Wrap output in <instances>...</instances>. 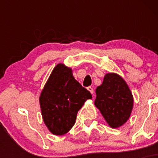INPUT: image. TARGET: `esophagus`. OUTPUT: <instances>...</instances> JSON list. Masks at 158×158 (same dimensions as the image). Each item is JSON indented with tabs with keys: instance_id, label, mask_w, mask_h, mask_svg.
Wrapping results in <instances>:
<instances>
[{
	"instance_id": "34e87169",
	"label": "esophagus",
	"mask_w": 158,
	"mask_h": 158,
	"mask_svg": "<svg viewBox=\"0 0 158 158\" xmlns=\"http://www.w3.org/2000/svg\"><path fill=\"white\" fill-rule=\"evenodd\" d=\"M88 90H89V91L90 92V94H94V89H93V88H91V87H88Z\"/></svg>"
}]
</instances>
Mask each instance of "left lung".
I'll use <instances>...</instances> for the list:
<instances>
[{"mask_svg": "<svg viewBox=\"0 0 158 158\" xmlns=\"http://www.w3.org/2000/svg\"><path fill=\"white\" fill-rule=\"evenodd\" d=\"M94 104L111 128H119L131 115L134 99L128 85L118 74L107 73L96 89Z\"/></svg>", "mask_w": 158, "mask_h": 158, "instance_id": "obj_1", "label": "left lung"}]
</instances>
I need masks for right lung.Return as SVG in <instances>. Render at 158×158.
<instances>
[{
    "label": "right lung",
    "mask_w": 158,
    "mask_h": 158,
    "mask_svg": "<svg viewBox=\"0 0 158 158\" xmlns=\"http://www.w3.org/2000/svg\"><path fill=\"white\" fill-rule=\"evenodd\" d=\"M91 94L73 77L72 69L58 64L39 97L41 115L49 131L63 135L75 124L78 111Z\"/></svg>",
    "instance_id": "add662e5"
}]
</instances>
